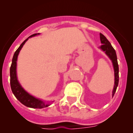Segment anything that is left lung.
<instances>
[{
	"label": "left lung",
	"mask_w": 133,
	"mask_h": 133,
	"mask_svg": "<svg viewBox=\"0 0 133 133\" xmlns=\"http://www.w3.org/2000/svg\"><path fill=\"white\" fill-rule=\"evenodd\" d=\"M100 41H101V43L102 44V45H100L99 47V48L106 54V55L111 60V62L112 63V65H113L114 72H115V84H114L113 89H112V96H113L115 92H116V88H117L118 85L119 81V69L118 64L117 61V57H116V53L115 49L111 45V43L109 42L108 40L106 38V37L104 35H102V33H100Z\"/></svg>",
	"instance_id": "1"
}]
</instances>
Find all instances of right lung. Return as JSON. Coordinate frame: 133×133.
<instances>
[{
	"label": "right lung",
	"mask_w": 133,
	"mask_h": 133,
	"mask_svg": "<svg viewBox=\"0 0 133 133\" xmlns=\"http://www.w3.org/2000/svg\"><path fill=\"white\" fill-rule=\"evenodd\" d=\"M40 35V33H35L32 35L29 36L27 39H25L23 42L21 44L19 48L17 49V51L13 55V59H12L11 65L10 67V85L11 91L13 92V95H15L17 100L21 102L23 105L25 106L31 108H35V109H42L49 106L51 105V102H45L43 101L39 98L35 97L33 95H30L29 92L24 89L21 85V84L18 82V78H17V58H18V54L21 51V49L22 48L23 45L31 37H35Z\"/></svg>",
	"instance_id": "right-lung-1"
}]
</instances>
